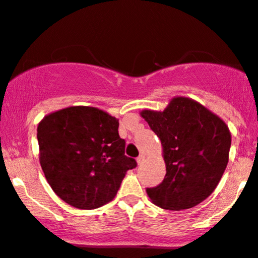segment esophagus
Here are the masks:
<instances>
[{"label":"esophagus","mask_w":258,"mask_h":258,"mask_svg":"<svg viewBox=\"0 0 258 258\" xmlns=\"http://www.w3.org/2000/svg\"><path fill=\"white\" fill-rule=\"evenodd\" d=\"M143 161H144V155H143V154H141L140 157L137 158V164H138V165H142Z\"/></svg>","instance_id":"obj_1"}]
</instances>
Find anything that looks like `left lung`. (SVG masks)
Masks as SVG:
<instances>
[{
	"label": "left lung",
	"instance_id": "left-lung-1",
	"mask_svg": "<svg viewBox=\"0 0 258 258\" xmlns=\"http://www.w3.org/2000/svg\"><path fill=\"white\" fill-rule=\"evenodd\" d=\"M141 116L159 137L166 174L157 187L147 188L151 201L169 211L203 202L224 174L231 135L219 116L185 97H175L164 111L143 110Z\"/></svg>",
	"mask_w": 258,
	"mask_h": 258
}]
</instances>
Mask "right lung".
<instances>
[{
    "label": "right lung",
    "mask_w": 258,
    "mask_h": 258,
    "mask_svg": "<svg viewBox=\"0 0 258 258\" xmlns=\"http://www.w3.org/2000/svg\"><path fill=\"white\" fill-rule=\"evenodd\" d=\"M118 120L98 107L70 106L39 122V160L56 195L72 207L95 209L114 200L127 170Z\"/></svg>",
    "instance_id": "1"
}]
</instances>
